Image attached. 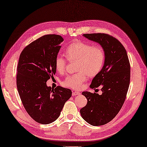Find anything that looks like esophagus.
<instances>
[{
	"mask_svg": "<svg viewBox=\"0 0 147 147\" xmlns=\"http://www.w3.org/2000/svg\"><path fill=\"white\" fill-rule=\"evenodd\" d=\"M80 94V92H78V91H74V92H72V96H76Z\"/></svg>",
	"mask_w": 147,
	"mask_h": 147,
	"instance_id": "1",
	"label": "esophagus"
}]
</instances>
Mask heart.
<instances>
[{"label": "heart", "instance_id": "1", "mask_svg": "<svg viewBox=\"0 0 147 147\" xmlns=\"http://www.w3.org/2000/svg\"><path fill=\"white\" fill-rule=\"evenodd\" d=\"M64 55L69 61H77V70L79 72L67 76L63 82L65 86L74 89L81 88L88 76L93 78L98 75L105 62V53L100 45H92L83 41L70 43L65 48ZM66 64L65 58L57 57L55 61V69L62 74L65 71Z\"/></svg>", "mask_w": 147, "mask_h": 147}]
</instances>
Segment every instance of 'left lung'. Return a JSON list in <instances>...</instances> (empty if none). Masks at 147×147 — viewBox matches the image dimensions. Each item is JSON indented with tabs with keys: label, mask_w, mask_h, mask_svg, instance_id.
Listing matches in <instances>:
<instances>
[{
	"label": "left lung",
	"mask_w": 147,
	"mask_h": 147,
	"mask_svg": "<svg viewBox=\"0 0 147 147\" xmlns=\"http://www.w3.org/2000/svg\"><path fill=\"white\" fill-rule=\"evenodd\" d=\"M83 36L99 43L105 53L103 69L90 86L94 89L100 86L102 94L83 92L88 102L80 109L86 122L100 126L112 120L122 107L129 86L130 64L125 47L117 39L105 33L83 34Z\"/></svg>",
	"instance_id": "8db88e82"
}]
</instances>
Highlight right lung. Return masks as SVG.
I'll return each instance as SVG.
<instances>
[{
	"instance_id": "add662e5",
	"label": "right lung",
	"mask_w": 147,
	"mask_h": 147,
	"mask_svg": "<svg viewBox=\"0 0 147 147\" xmlns=\"http://www.w3.org/2000/svg\"><path fill=\"white\" fill-rule=\"evenodd\" d=\"M63 41L60 35H44L25 47L19 56L16 84L20 98L30 117L41 124L56 120L72 95L69 89L46 84L56 73L55 61Z\"/></svg>"
}]
</instances>
